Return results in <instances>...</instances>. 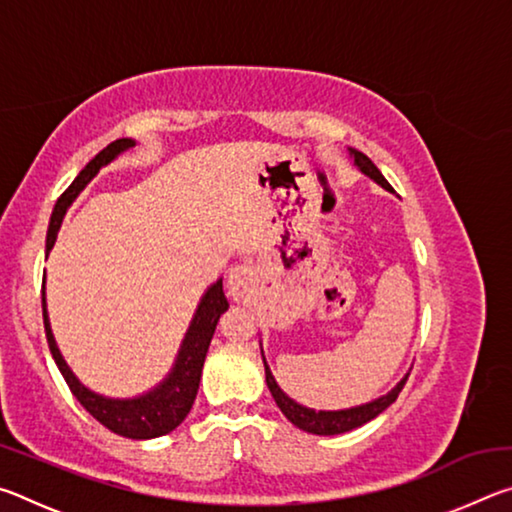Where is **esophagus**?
Masks as SVG:
<instances>
[{
	"instance_id": "1",
	"label": "esophagus",
	"mask_w": 512,
	"mask_h": 512,
	"mask_svg": "<svg viewBox=\"0 0 512 512\" xmlns=\"http://www.w3.org/2000/svg\"><path fill=\"white\" fill-rule=\"evenodd\" d=\"M253 282H255V273H253V268H250V266L237 264V266L230 268L228 289H230V296L235 300L244 298L246 293L253 289Z\"/></svg>"
}]
</instances>
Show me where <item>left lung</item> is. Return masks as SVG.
<instances>
[{
  "instance_id": "left-lung-1",
  "label": "left lung",
  "mask_w": 512,
  "mask_h": 512,
  "mask_svg": "<svg viewBox=\"0 0 512 512\" xmlns=\"http://www.w3.org/2000/svg\"><path fill=\"white\" fill-rule=\"evenodd\" d=\"M350 155L357 162V167L370 176L375 183H379L381 187H386L388 192H393V187L388 185V180L381 176V171L372 164V160L368 155H363L359 151L350 149ZM264 370H266V384H268V391H271L275 404L280 406V411L287 415V420L296 424L298 429L307 431V433H316V436H336V433H345V431H352L361 427V424L370 422L372 418H377L379 413H384L388 406H391L397 395L402 393V388L406 384V379H402L400 384H397L391 393L379 397V400L370 402V404H363L357 406V409H348V411H314V409H305V406H300L282 393V388L277 386L275 377L271 375V370H268L266 361H264Z\"/></svg>"
}]
</instances>
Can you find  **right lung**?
Returning a JSON list of instances; mask_svg holds the SVG:
<instances>
[{
  "label": "right lung",
  "instance_id": "add662e5",
  "mask_svg": "<svg viewBox=\"0 0 512 512\" xmlns=\"http://www.w3.org/2000/svg\"><path fill=\"white\" fill-rule=\"evenodd\" d=\"M133 144H135L133 140L110 142L106 149L94 155V158L85 164V169L74 178V183L60 194L58 203L54 207V214H51V221H49L47 253L54 248L60 221H63L69 203H72L74 198L79 196L81 189L88 185L94 176H97V171L103 167V164L115 160V155L131 149ZM223 311H228V300L223 296V282L219 280L207 289L201 305H198L196 316L192 320V325H189V332L183 341V348H180L176 368H173L169 379L164 381L160 388H155L153 393L137 397V400H106V397L94 395L88 391V388L81 386L79 379L72 375V370L67 368V363L63 361V357H60L54 334H51V327H49L45 298H42V318H45V332H47L51 357H54L58 370L63 372L69 391L74 393L76 400L83 404V409L88 411L94 420H99L103 427L110 429L112 433H119V436L133 438V440L164 436V433L173 431L187 418V413L196 400L198 384H201V372L207 357V348H210L216 323H219Z\"/></svg>",
  "mask_w": 512,
  "mask_h": 512
}]
</instances>
